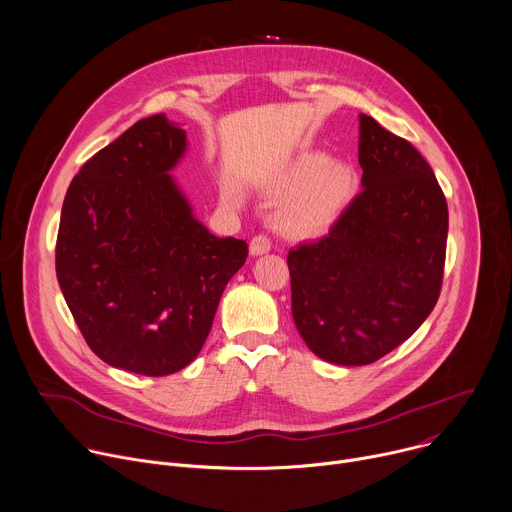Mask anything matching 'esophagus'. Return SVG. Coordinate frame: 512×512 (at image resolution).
<instances>
[{
    "label": "esophagus",
    "mask_w": 512,
    "mask_h": 512,
    "mask_svg": "<svg viewBox=\"0 0 512 512\" xmlns=\"http://www.w3.org/2000/svg\"><path fill=\"white\" fill-rule=\"evenodd\" d=\"M249 251L251 255H263V253H269L271 251V241L267 235H255L249 243Z\"/></svg>",
    "instance_id": "1"
}]
</instances>
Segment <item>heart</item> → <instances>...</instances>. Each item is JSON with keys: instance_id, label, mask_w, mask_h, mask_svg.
Returning a JSON list of instances; mask_svg holds the SVG:
<instances>
[{"instance_id": "heart-1", "label": "heart", "mask_w": 512, "mask_h": 512, "mask_svg": "<svg viewBox=\"0 0 512 512\" xmlns=\"http://www.w3.org/2000/svg\"><path fill=\"white\" fill-rule=\"evenodd\" d=\"M279 194H291L279 212L285 231L312 235L330 225L352 192L350 170L342 164H328L320 156L302 158L277 186ZM225 198L241 200L235 184H227Z\"/></svg>"}]
</instances>
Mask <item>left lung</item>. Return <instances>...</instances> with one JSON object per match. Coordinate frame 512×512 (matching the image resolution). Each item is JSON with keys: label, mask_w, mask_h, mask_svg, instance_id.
I'll list each match as a JSON object with an SVG mask.
<instances>
[{"label": "left lung", "mask_w": 512, "mask_h": 512, "mask_svg": "<svg viewBox=\"0 0 512 512\" xmlns=\"http://www.w3.org/2000/svg\"><path fill=\"white\" fill-rule=\"evenodd\" d=\"M362 190L287 255L291 314L320 358L360 367L405 342L442 291L448 202L413 145L360 113Z\"/></svg>", "instance_id": "1"}]
</instances>
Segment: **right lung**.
I'll return each mask as SVG.
<instances>
[{
  "label": "right lung",
  "instance_id": "1",
  "mask_svg": "<svg viewBox=\"0 0 512 512\" xmlns=\"http://www.w3.org/2000/svg\"><path fill=\"white\" fill-rule=\"evenodd\" d=\"M186 131L139 119L72 178L56 277L89 348L115 369L166 377L198 356L249 249L198 223L170 170Z\"/></svg>",
  "mask_w": 512,
  "mask_h": 512
}]
</instances>
